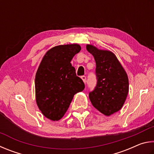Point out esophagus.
<instances>
[{
  "mask_svg": "<svg viewBox=\"0 0 154 154\" xmlns=\"http://www.w3.org/2000/svg\"><path fill=\"white\" fill-rule=\"evenodd\" d=\"M81 79L83 80V82H84L85 83H86V82H87V77H86L85 75H82Z\"/></svg>",
  "mask_w": 154,
  "mask_h": 154,
  "instance_id": "obj_1",
  "label": "esophagus"
}]
</instances>
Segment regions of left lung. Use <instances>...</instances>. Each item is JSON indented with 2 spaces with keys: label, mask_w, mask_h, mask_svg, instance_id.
<instances>
[{
  "label": "left lung",
  "mask_w": 154,
  "mask_h": 154,
  "mask_svg": "<svg viewBox=\"0 0 154 154\" xmlns=\"http://www.w3.org/2000/svg\"><path fill=\"white\" fill-rule=\"evenodd\" d=\"M96 62L97 85L88 96L93 106L106 116L122 108L128 93L127 74L114 53L87 45Z\"/></svg>",
  "instance_id": "1"
}]
</instances>
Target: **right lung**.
I'll use <instances>...</instances> for the list:
<instances>
[{
  "instance_id": "obj_1",
  "label": "right lung",
  "mask_w": 154,
  "mask_h": 154,
  "mask_svg": "<svg viewBox=\"0 0 154 154\" xmlns=\"http://www.w3.org/2000/svg\"><path fill=\"white\" fill-rule=\"evenodd\" d=\"M81 48L79 45H59L43 57L35 77L38 107L46 118L57 121L63 116L75 93L84 90L72 61Z\"/></svg>"
}]
</instances>
